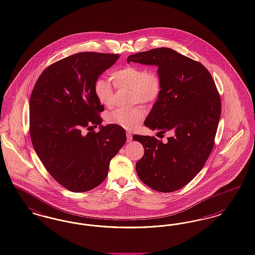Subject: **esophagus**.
Segmentation results:
<instances>
[{"mask_svg": "<svg viewBox=\"0 0 255 255\" xmlns=\"http://www.w3.org/2000/svg\"><path fill=\"white\" fill-rule=\"evenodd\" d=\"M126 136H127V141L130 142L132 138V133L130 132H126Z\"/></svg>", "mask_w": 255, "mask_h": 255, "instance_id": "1", "label": "esophagus"}]
</instances>
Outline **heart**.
I'll return each mask as SVG.
<instances>
[{"label": "heart", "instance_id": "heart-1", "mask_svg": "<svg viewBox=\"0 0 255 255\" xmlns=\"http://www.w3.org/2000/svg\"><path fill=\"white\" fill-rule=\"evenodd\" d=\"M117 87L126 88L132 92V103H153L160 96L162 82L158 74L138 66H126L112 74ZM94 95L97 101L104 107H112L114 104V87L109 79L99 78L94 84ZM144 119V112L139 107L129 110L116 109L106 115L107 123L116 124L124 129L132 130Z\"/></svg>", "mask_w": 255, "mask_h": 255}]
</instances>
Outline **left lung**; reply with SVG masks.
<instances>
[{
	"label": "left lung",
	"instance_id": "obj_1",
	"mask_svg": "<svg viewBox=\"0 0 255 255\" xmlns=\"http://www.w3.org/2000/svg\"><path fill=\"white\" fill-rule=\"evenodd\" d=\"M130 61L157 66L162 82L160 96L144 125L160 133L173 132L166 143L154 136H132L144 147L142 158L135 164L136 173L154 191H177L201 171L214 148L220 96L205 66L171 48L130 55Z\"/></svg>",
	"mask_w": 255,
	"mask_h": 255
}]
</instances>
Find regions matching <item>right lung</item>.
Masks as SVG:
<instances>
[{"label":"right lung","mask_w":255,"mask_h":255,"mask_svg":"<svg viewBox=\"0 0 255 255\" xmlns=\"http://www.w3.org/2000/svg\"><path fill=\"white\" fill-rule=\"evenodd\" d=\"M119 54L81 52L42 72L30 97V136L35 152L52 177L74 193L98 187L113 157L126 142L123 127L102 126L104 106L94 84L119 60ZM100 125L98 133L83 134Z\"/></svg>","instance_id":"add662e5"}]
</instances>
